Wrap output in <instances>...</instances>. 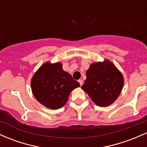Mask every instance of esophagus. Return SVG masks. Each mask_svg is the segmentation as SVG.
Returning a JSON list of instances; mask_svg holds the SVG:
<instances>
[{"instance_id":"obj_1","label":"esophagus","mask_w":147,"mask_h":147,"mask_svg":"<svg viewBox=\"0 0 147 147\" xmlns=\"http://www.w3.org/2000/svg\"><path fill=\"white\" fill-rule=\"evenodd\" d=\"M78 82H79V83L80 84V86H82V84H83V83H84L83 80H79Z\"/></svg>"}]
</instances>
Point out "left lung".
Wrapping results in <instances>:
<instances>
[{
	"label": "left lung",
	"instance_id": "left-lung-1",
	"mask_svg": "<svg viewBox=\"0 0 147 147\" xmlns=\"http://www.w3.org/2000/svg\"><path fill=\"white\" fill-rule=\"evenodd\" d=\"M123 86V77L109 61L96 63L86 71L82 88L100 107L109 105L117 100Z\"/></svg>",
	"mask_w": 147,
	"mask_h": 147
}]
</instances>
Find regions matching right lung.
I'll list each match as a JSON object with an SVG mask.
<instances>
[{"label": "right lung", "mask_w": 147, "mask_h": 147, "mask_svg": "<svg viewBox=\"0 0 147 147\" xmlns=\"http://www.w3.org/2000/svg\"><path fill=\"white\" fill-rule=\"evenodd\" d=\"M80 86L70 74L63 70L61 63H46L31 80V88L38 102L53 109L62 107L70 92Z\"/></svg>", "instance_id": "1"}]
</instances>
